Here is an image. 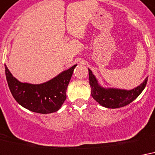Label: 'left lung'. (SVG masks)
Returning <instances> with one entry per match:
<instances>
[{
	"label": "left lung",
	"instance_id": "left-lung-1",
	"mask_svg": "<svg viewBox=\"0 0 155 155\" xmlns=\"http://www.w3.org/2000/svg\"><path fill=\"white\" fill-rule=\"evenodd\" d=\"M88 70L91 96L101 106L107 108H119L132 103L143 91L148 80L147 77L139 86L132 90L104 87L99 84L91 69H88Z\"/></svg>",
	"mask_w": 155,
	"mask_h": 155
}]
</instances>
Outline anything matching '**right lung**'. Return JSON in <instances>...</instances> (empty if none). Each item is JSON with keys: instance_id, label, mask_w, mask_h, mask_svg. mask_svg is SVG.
<instances>
[{"instance_id": "add662e5", "label": "right lung", "mask_w": 155, "mask_h": 155, "mask_svg": "<svg viewBox=\"0 0 155 155\" xmlns=\"http://www.w3.org/2000/svg\"><path fill=\"white\" fill-rule=\"evenodd\" d=\"M77 64L40 84L18 81L5 64V76L12 95L21 107L41 114L56 112L66 99V90Z\"/></svg>"}]
</instances>
